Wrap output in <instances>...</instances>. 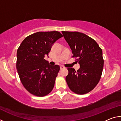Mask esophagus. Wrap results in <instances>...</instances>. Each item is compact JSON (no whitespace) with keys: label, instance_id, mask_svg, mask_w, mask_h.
Here are the masks:
<instances>
[{"label":"esophagus","instance_id":"obj_1","mask_svg":"<svg viewBox=\"0 0 121 121\" xmlns=\"http://www.w3.org/2000/svg\"><path fill=\"white\" fill-rule=\"evenodd\" d=\"M65 68V67L63 66V65H60V69H63Z\"/></svg>","mask_w":121,"mask_h":121}]
</instances>
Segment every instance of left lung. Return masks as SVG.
Segmentation results:
<instances>
[{
	"label": "left lung",
	"instance_id": "8db88e82",
	"mask_svg": "<svg viewBox=\"0 0 121 121\" xmlns=\"http://www.w3.org/2000/svg\"><path fill=\"white\" fill-rule=\"evenodd\" d=\"M70 46L73 57L77 58L80 68L77 71L68 68L65 80L71 91L84 95L92 91L98 84L104 68L102 51L97 43L89 36L79 32L62 31Z\"/></svg>",
	"mask_w": 121,
	"mask_h": 121
}]
</instances>
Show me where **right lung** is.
<instances>
[{"instance_id":"right-lung-1","label":"right lung","mask_w":121,"mask_h":121,"mask_svg":"<svg viewBox=\"0 0 121 121\" xmlns=\"http://www.w3.org/2000/svg\"><path fill=\"white\" fill-rule=\"evenodd\" d=\"M62 37L56 31L37 32L22 41L17 51L16 69L21 83L30 93L43 97L50 93L60 70L45 60L53 44Z\"/></svg>"}]
</instances>
